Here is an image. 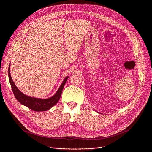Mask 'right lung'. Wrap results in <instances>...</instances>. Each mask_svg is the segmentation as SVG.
I'll use <instances>...</instances> for the list:
<instances>
[{"label": "right lung", "instance_id": "right-lung-1", "mask_svg": "<svg viewBox=\"0 0 152 152\" xmlns=\"http://www.w3.org/2000/svg\"><path fill=\"white\" fill-rule=\"evenodd\" d=\"M10 64L8 68V77L11 88L15 99L21 104H23L29 109L34 111H46L50 110L51 107L55 106L59 101L64 86L69 76H66L64 78L62 83L61 84L58 90L56 93L52 97L48 99H40L30 97L27 96L23 93H21L17 87L11 76L10 73Z\"/></svg>", "mask_w": 152, "mask_h": 152}]
</instances>
